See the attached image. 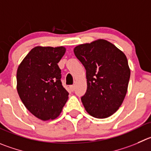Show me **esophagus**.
Masks as SVG:
<instances>
[{
  "label": "esophagus",
  "instance_id": "34e87169",
  "mask_svg": "<svg viewBox=\"0 0 151 151\" xmlns=\"http://www.w3.org/2000/svg\"><path fill=\"white\" fill-rule=\"evenodd\" d=\"M70 89L71 91H74L75 90V85H70Z\"/></svg>",
  "mask_w": 151,
  "mask_h": 151
}]
</instances>
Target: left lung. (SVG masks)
I'll list each match as a JSON object with an SVG mask.
<instances>
[{"mask_svg": "<svg viewBox=\"0 0 151 151\" xmlns=\"http://www.w3.org/2000/svg\"><path fill=\"white\" fill-rule=\"evenodd\" d=\"M73 51L86 69L87 89L81 97L86 111L98 119L112 116L128 87L130 70L125 54L104 39L79 44Z\"/></svg>", "mask_w": 151, "mask_h": 151, "instance_id": "obj_1", "label": "left lung"}]
</instances>
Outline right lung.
<instances>
[{
  "mask_svg": "<svg viewBox=\"0 0 151 151\" xmlns=\"http://www.w3.org/2000/svg\"><path fill=\"white\" fill-rule=\"evenodd\" d=\"M65 52L62 46H38L30 50L18 67L20 99L27 110L42 121L56 119L68 99L58 65Z\"/></svg>",
  "mask_w": 151,
  "mask_h": 151,
  "instance_id": "1",
  "label": "right lung"
}]
</instances>
